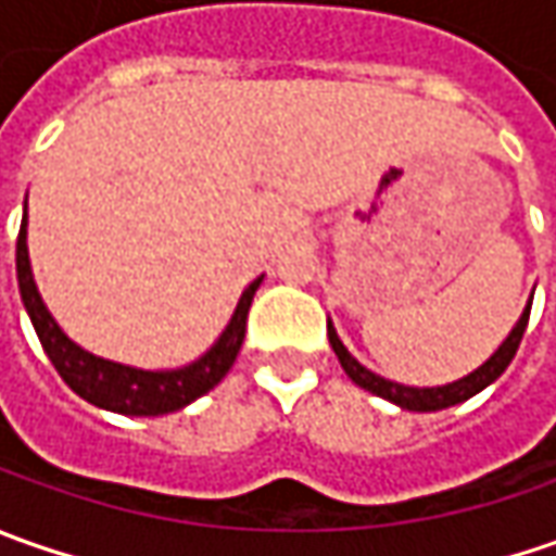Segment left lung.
Wrapping results in <instances>:
<instances>
[{
  "mask_svg": "<svg viewBox=\"0 0 556 556\" xmlns=\"http://www.w3.org/2000/svg\"><path fill=\"white\" fill-rule=\"evenodd\" d=\"M529 309H532V303L523 309L520 321L514 325V331L507 333V340H504L495 353L489 355V362H482L477 371H470L467 377L455 380V383H445V387H405V383H393V380H387V377H380V374L368 371L365 365H358L353 355H350V350L340 343V337H337V331H333L331 325H328V340H331V350L337 353V358H340L343 371L350 374L353 383H358L362 390L380 395V399H390L393 405L408 408V412H439V408H448V405L467 402L470 395H477L480 390H485L489 383H495V380L502 377L504 368L510 365V358L520 350V340H523L526 325H529Z\"/></svg>",
  "mask_w": 556,
  "mask_h": 556,
  "instance_id": "1",
  "label": "left lung"
}]
</instances>
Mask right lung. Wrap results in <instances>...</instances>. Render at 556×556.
I'll return each mask as SVG.
<instances>
[{"instance_id": "1", "label": "right lung", "mask_w": 556, "mask_h": 556, "mask_svg": "<svg viewBox=\"0 0 556 556\" xmlns=\"http://www.w3.org/2000/svg\"><path fill=\"white\" fill-rule=\"evenodd\" d=\"M260 281L263 278H256L241 293L238 309L231 315L223 337L198 362H191L185 368H173V371H141V368H129V365H119V362H108L101 355L86 353L83 346H76L74 340L58 328L52 312L46 309L30 271L27 201H24V223H21V231H17V288H21L24 309L30 315L42 350L52 358L54 371L61 374V380L76 395H83L86 402H92L98 408H108V412H117V415L154 417L179 412L185 405H191L194 399H201L203 393H210L238 358V350L244 343L247 312H250V303H253V293L260 288Z\"/></svg>"}]
</instances>
